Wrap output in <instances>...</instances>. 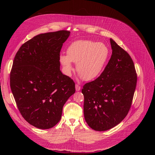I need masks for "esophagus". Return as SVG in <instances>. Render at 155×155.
I'll return each instance as SVG.
<instances>
[{
    "label": "esophagus",
    "instance_id": "esophagus-1",
    "mask_svg": "<svg viewBox=\"0 0 155 155\" xmlns=\"http://www.w3.org/2000/svg\"><path fill=\"white\" fill-rule=\"evenodd\" d=\"M75 90H76L77 91H80V90H81V86H80V85H78V84H77L75 85Z\"/></svg>",
    "mask_w": 155,
    "mask_h": 155
}]
</instances>
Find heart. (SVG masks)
<instances>
[{
	"label": "heart",
	"instance_id": "b5f03b06",
	"mask_svg": "<svg viewBox=\"0 0 155 155\" xmlns=\"http://www.w3.org/2000/svg\"><path fill=\"white\" fill-rule=\"evenodd\" d=\"M108 56L109 49L104 43L77 40L68 47L67 55L60 56V61L68 75L73 69V62L77 63L76 70L81 77L85 81H91L101 74Z\"/></svg>",
	"mask_w": 155,
	"mask_h": 155
}]
</instances>
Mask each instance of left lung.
<instances>
[{"instance_id": "1", "label": "left lung", "mask_w": 155, "mask_h": 155, "mask_svg": "<svg viewBox=\"0 0 155 155\" xmlns=\"http://www.w3.org/2000/svg\"><path fill=\"white\" fill-rule=\"evenodd\" d=\"M112 54L95 80L86 83L83 111L86 123L97 131L112 129L127 115L133 99L137 74L129 54L110 38Z\"/></svg>"}]
</instances>
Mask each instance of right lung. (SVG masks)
I'll return each mask as SVG.
<instances>
[{"label":"right lung","instance_id":"obj_1","mask_svg":"<svg viewBox=\"0 0 155 155\" xmlns=\"http://www.w3.org/2000/svg\"><path fill=\"white\" fill-rule=\"evenodd\" d=\"M70 31L41 34L22 45L10 72V87L21 115L30 124L47 129L61 120L75 84L60 71V51Z\"/></svg>","mask_w":155,"mask_h":155}]
</instances>
